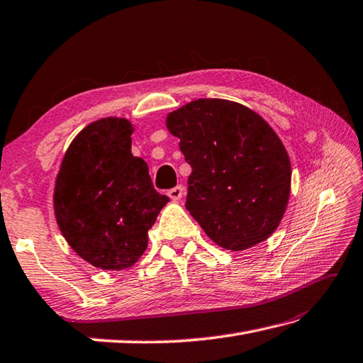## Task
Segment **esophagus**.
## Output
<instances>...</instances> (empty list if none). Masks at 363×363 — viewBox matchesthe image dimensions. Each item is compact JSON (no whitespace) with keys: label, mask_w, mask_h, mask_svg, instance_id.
<instances>
[{"label":"esophagus","mask_w":363,"mask_h":363,"mask_svg":"<svg viewBox=\"0 0 363 363\" xmlns=\"http://www.w3.org/2000/svg\"><path fill=\"white\" fill-rule=\"evenodd\" d=\"M183 186H175V188H172V189H169L167 191V196L172 199V201H180L182 199V196H183Z\"/></svg>","instance_id":"obj_1"}]
</instances>
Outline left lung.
Listing matches in <instances>:
<instances>
[{
    "label": "left lung",
    "mask_w": 363,
    "mask_h": 363,
    "mask_svg": "<svg viewBox=\"0 0 363 363\" xmlns=\"http://www.w3.org/2000/svg\"><path fill=\"white\" fill-rule=\"evenodd\" d=\"M166 127L192 169L184 206L206 236L227 250L268 240L291 189L290 157L269 123L241 103L199 99Z\"/></svg>",
    "instance_id": "8db88e82"
}]
</instances>
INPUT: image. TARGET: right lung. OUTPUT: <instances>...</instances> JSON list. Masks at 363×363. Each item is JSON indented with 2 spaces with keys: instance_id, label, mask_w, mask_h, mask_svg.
Listing matches in <instances>:
<instances>
[{
  "instance_id": "add662e5",
  "label": "right lung",
  "mask_w": 363,
  "mask_h": 363,
  "mask_svg": "<svg viewBox=\"0 0 363 363\" xmlns=\"http://www.w3.org/2000/svg\"><path fill=\"white\" fill-rule=\"evenodd\" d=\"M133 131L123 117L89 123L70 143L55 183L59 230L77 255L105 271L139 260L169 202L153 188L147 162L133 157Z\"/></svg>"
}]
</instances>
